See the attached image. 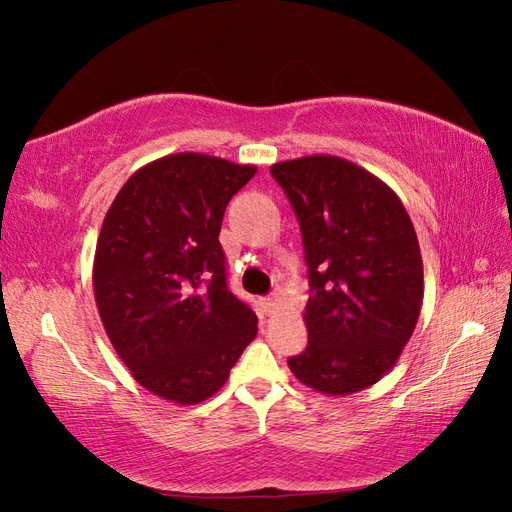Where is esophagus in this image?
<instances>
[{
  "label": "esophagus",
  "mask_w": 512,
  "mask_h": 512,
  "mask_svg": "<svg viewBox=\"0 0 512 512\" xmlns=\"http://www.w3.org/2000/svg\"><path fill=\"white\" fill-rule=\"evenodd\" d=\"M262 306H264L266 314H275L279 310V299L277 297H268V299L262 301Z\"/></svg>",
  "instance_id": "34e87169"
}]
</instances>
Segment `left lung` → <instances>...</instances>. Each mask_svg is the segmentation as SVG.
<instances>
[{
  "mask_svg": "<svg viewBox=\"0 0 512 512\" xmlns=\"http://www.w3.org/2000/svg\"><path fill=\"white\" fill-rule=\"evenodd\" d=\"M270 173L295 209L310 281L308 345L288 367L321 394H356L394 367L418 323L416 231L398 195L350 160L306 156Z\"/></svg>",
  "mask_w": 512,
  "mask_h": 512,
  "instance_id": "8db88e82",
  "label": "left lung"
}]
</instances>
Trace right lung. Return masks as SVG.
<instances>
[{
    "label": "right lung",
    "instance_id": "1",
    "mask_svg": "<svg viewBox=\"0 0 512 512\" xmlns=\"http://www.w3.org/2000/svg\"><path fill=\"white\" fill-rule=\"evenodd\" d=\"M257 167L171 154L129 178L94 255V299L116 354L140 385L178 405L220 389L257 317L226 284L222 217Z\"/></svg>",
    "mask_w": 512,
    "mask_h": 512
}]
</instances>
